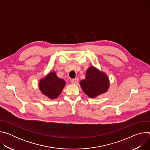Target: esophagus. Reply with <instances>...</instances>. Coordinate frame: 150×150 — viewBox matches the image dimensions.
I'll list each match as a JSON object with an SVG mask.
<instances>
[{
  "label": "esophagus",
  "instance_id": "esophagus-1",
  "mask_svg": "<svg viewBox=\"0 0 150 150\" xmlns=\"http://www.w3.org/2000/svg\"><path fill=\"white\" fill-rule=\"evenodd\" d=\"M71 82L73 84H76L78 82V78H75L71 80Z\"/></svg>",
  "mask_w": 150,
  "mask_h": 150
}]
</instances>
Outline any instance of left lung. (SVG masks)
Masks as SVG:
<instances>
[{"instance_id": "left-lung-1", "label": "left lung", "mask_w": 150, "mask_h": 150, "mask_svg": "<svg viewBox=\"0 0 150 150\" xmlns=\"http://www.w3.org/2000/svg\"><path fill=\"white\" fill-rule=\"evenodd\" d=\"M85 94L94 98L108 92L110 87V80L107 74L96 67L90 66L85 73V78L79 82Z\"/></svg>"}]
</instances>
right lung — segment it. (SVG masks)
Segmentation results:
<instances>
[{
    "mask_svg": "<svg viewBox=\"0 0 150 150\" xmlns=\"http://www.w3.org/2000/svg\"><path fill=\"white\" fill-rule=\"evenodd\" d=\"M65 85V80L59 78L55 71H51L39 80L38 88L42 94L54 100L59 96Z\"/></svg>",
    "mask_w": 150,
    "mask_h": 150,
    "instance_id": "1",
    "label": "right lung"
}]
</instances>
